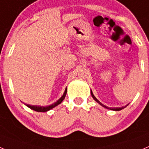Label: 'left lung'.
<instances>
[{"label":"left lung","instance_id":"obj_1","mask_svg":"<svg viewBox=\"0 0 149 149\" xmlns=\"http://www.w3.org/2000/svg\"><path fill=\"white\" fill-rule=\"evenodd\" d=\"M91 95H92V96H93V98H94V99L95 100V101H97V102H98V104H101V106H103L104 107H105V108H107V109H110V110H116V111H118V110H122V109H124V108H125V107H118V108H110V107H107V106H105V105H104L103 104H101V102H100V101H98V100L97 99V98H96L95 97L94 95L93 94V93H92V92H91Z\"/></svg>","mask_w":149,"mask_h":149}]
</instances>
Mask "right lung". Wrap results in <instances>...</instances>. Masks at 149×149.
<instances>
[{
    "label": "right lung",
    "instance_id": "1",
    "mask_svg": "<svg viewBox=\"0 0 149 149\" xmlns=\"http://www.w3.org/2000/svg\"><path fill=\"white\" fill-rule=\"evenodd\" d=\"M67 93V89H65V92L63 93V96H62L61 98L58 100V101L54 103L53 104H51L49 106H46V107H43V106H36V105H30V104H26L28 107H30V109H32V110H35V111H37V112H46V111H48L49 110L51 109L54 108L56 106H57L58 104H60L61 103L62 101H63V99L65 98V95H66Z\"/></svg>",
    "mask_w": 149,
    "mask_h": 149
}]
</instances>
